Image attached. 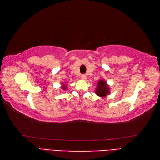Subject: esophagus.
<instances>
[{
  "label": "esophagus",
  "instance_id": "obj_1",
  "mask_svg": "<svg viewBox=\"0 0 160 160\" xmlns=\"http://www.w3.org/2000/svg\"><path fill=\"white\" fill-rule=\"evenodd\" d=\"M80 78L82 80H86V78H87V76L85 75H81V77H80Z\"/></svg>",
  "mask_w": 160,
  "mask_h": 160
}]
</instances>
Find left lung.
<instances>
[{
    "label": "left lung",
    "mask_w": 160,
    "mask_h": 160,
    "mask_svg": "<svg viewBox=\"0 0 160 160\" xmlns=\"http://www.w3.org/2000/svg\"><path fill=\"white\" fill-rule=\"evenodd\" d=\"M95 93L101 97H106L109 94V87L107 85L106 81L104 80H99L98 81Z\"/></svg>",
    "instance_id": "left-lung-1"
}]
</instances>
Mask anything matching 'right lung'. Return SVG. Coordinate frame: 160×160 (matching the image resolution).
<instances>
[{"mask_svg": "<svg viewBox=\"0 0 160 160\" xmlns=\"http://www.w3.org/2000/svg\"><path fill=\"white\" fill-rule=\"evenodd\" d=\"M62 85H63V87H62V89H63V90H66V85H65V84H62Z\"/></svg>", "mask_w": 160, "mask_h": 160, "instance_id": "obj_1", "label": "right lung"}]
</instances>
